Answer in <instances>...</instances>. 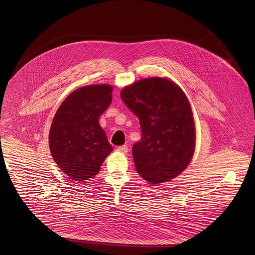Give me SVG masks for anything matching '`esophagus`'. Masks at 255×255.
I'll use <instances>...</instances> for the list:
<instances>
[{
  "label": "esophagus",
  "mask_w": 255,
  "mask_h": 255,
  "mask_svg": "<svg viewBox=\"0 0 255 255\" xmlns=\"http://www.w3.org/2000/svg\"><path fill=\"white\" fill-rule=\"evenodd\" d=\"M117 150H118L119 152L123 153V154H127L128 151V146L127 145L120 146V147L117 148Z\"/></svg>",
  "instance_id": "obj_1"
}]
</instances>
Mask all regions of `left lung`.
I'll return each mask as SVG.
<instances>
[{
    "label": "left lung",
    "instance_id": "1",
    "mask_svg": "<svg viewBox=\"0 0 255 255\" xmlns=\"http://www.w3.org/2000/svg\"><path fill=\"white\" fill-rule=\"evenodd\" d=\"M121 97L139 119L141 139L132 146L136 172L151 185L170 182L192 160L196 129L190 103L168 77H147L125 86Z\"/></svg>",
    "mask_w": 255,
    "mask_h": 255
}]
</instances>
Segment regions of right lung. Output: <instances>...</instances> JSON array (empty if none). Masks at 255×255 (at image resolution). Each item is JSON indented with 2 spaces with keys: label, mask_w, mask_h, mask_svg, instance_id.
<instances>
[{
  "label": "right lung",
  "mask_w": 255,
  "mask_h": 255,
  "mask_svg": "<svg viewBox=\"0 0 255 255\" xmlns=\"http://www.w3.org/2000/svg\"><path fill=\"white\" fill-rule=\"evenodd\" d=\"M113 86L90 84L75 89L57 110L49 132L51 155L70 179L94 178L113 151L99 124L112 102Z\"/></svg>",
  "instance_id": "add662e5"
}]
</instances>
